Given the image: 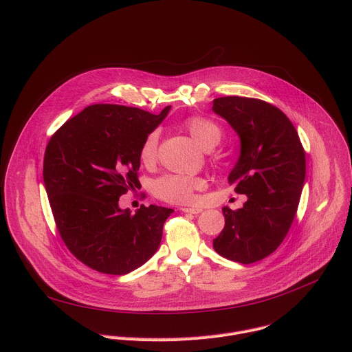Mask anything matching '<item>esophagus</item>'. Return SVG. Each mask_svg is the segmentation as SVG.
Here are the masks:
<instances>
[{"label":"esophagus","instance_id":"34e87169","mask_svg":"<svg viewBox=\"0 0 352 352\" xmlns=\"http://www.w3.org/2000/svg\"><path fill=\"white\" fill-rule=\"evenodd\" d=\"M181 210L184 213H189V214H199L200 212H202V209H199V208H182Z\"/></svg>","mask_w":352,"mask_h":352}]
</instances>
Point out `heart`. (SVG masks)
Listing matches in <instances>:
<instances>
[{"label": "heart", "instance_id": "heart-1", "mask_svg": "<svg viewBox=\"0 0 352 352\" xmlns=\"http://www.w3.org/2000/svg\"><path fill=\"white\" fill-rule=\"evenodd\" d=\"M192 138L205 150L216 147L223 136L221 128L205 117H192L185 122ZM159 131L150 132L139 148V160L143 164L153 163L157 155ZM205 179L199 177L168 174L153 182V193L166 202L177 205H190L195 202V192L205 188Z\"/></svg>", "mask_w": 352, "mask_h": 352}]
</instances>
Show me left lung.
<instances>
[{
    "label": "left lung",
    "instance_id": "1",
    "mask_svg": "<svg viewBox=\"0 0 352 352\" xmlns=\"http://www.w3.org/2000/svg\"><path fill=\"white\" fill-rule=\"evenodd\" d=\"M212 110L239 138V157L228 184L246 195L241 209L223 208L226 226L213 248L230 261L249 265L273 254L285 238L305 181V152L288 117L262 100L219 97Z\"/></svg>",
    "mask_w": 352,
    "mask_h": 352
}]
</instances>
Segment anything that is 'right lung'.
<instances>
[{
    "label": "right lung",
    "mask_w": 352,
    "mask_h": 352,
    "mask_svg": "<svg viewBox=\"0 0 352 352\" xmlns=\"http://www.w3.org/2000/svg\"><path fill=\"white\" fill-rule=\"evenodd\" d=\"M117 106L93 104L68 120L50 139L43 179L60 235L86 266L126 274L152 258L173 209L150 205L132 214L120 196L140 185L139 148L167 117Z\"/></svg>",
    "instance_id": "obj_1"
}]
</instances>
